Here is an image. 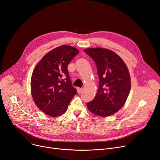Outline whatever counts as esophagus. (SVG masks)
<instances>
[{"instance_id":"34e87169","label":"esophagus","mask_w":160,"mask_h":160,"mask_svg":"<svg viewBox=\"0 0 160 160\" xmlns=\"http://www.w3.org/2000/svg\"><path fill=\"white\" fill-rule=\"evenodd\" d=\"M82 91H83V89H82V88H77V91H78V93H82Z\"/></svg>"}]
</instances>
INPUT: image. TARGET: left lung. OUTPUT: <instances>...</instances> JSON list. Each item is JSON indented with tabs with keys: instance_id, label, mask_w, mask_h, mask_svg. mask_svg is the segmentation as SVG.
Listing matches in <instances>:
<instances>
[{
	"instance_id": "8db88e82",
	"label": "left lung",
	"mask_w": 160,
	"mask_h": 160,
	"mask_svg": "<svg viewBox=\"0 0 160 160\" xmlns=\"http://www.w3.org/2000/svg\"><path fill=\"white\" fill-rule=\"evenodd\" d=\"M95 61L99 77V88L91 102L87 103L90 112L108 117L118 112L124 105L131 88L128 67L115 52L104 48L83 50Z\"/></svg>"
}]
</instances>
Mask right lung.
<instances>
[{
    "mask_svg": "<svg viewBox=\"0 0 160 160\" xmlns=\"http://www.w3.org/2000/svg\"><path fill=\"white\" fill-rule=\"evenodd\" d=\"M79 50L70 45L47 53L33 71L30 88L36 106L52 117L63 115L77 91L72 86L67 65Z\"/></svg>",
    "mask_w": 160,
    "mask_h": 160,
    "instance_id": "right-lung-1",
    "label": "right lung"
}]
</instances>
